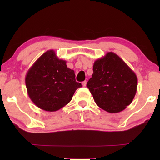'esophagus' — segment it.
<instances>
[{"label":"esophagus","mask_w":160,"mask_h":160,"mask_svg":"<svg viewBox=\"0 0 160 160\" xmlns=\"http://www.w3.org/2000/svg\"><path fill=\"white\" fill-rule=\"evenodd\" d=\"M82 85H83V86H84V87L86 86V85H87V81H84V82H82Z\"/></svg>","instance_id":"obj_1"}]
</instances>
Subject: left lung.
Returning <instances> with one entry per match:
<instances>
[{"label": "left lung", "instance_id": "left-lung-1", "mask_svg": "<svg viewBox=\"0 0 160 160\" xmlns=\"http://www.w3.org/2000/svg\"><path fill=\"white\" fill-rule=\"evenodd\" d=\"M137 86L134 71L112 52L94 62L93 73L87 84L96 104L109 113L125 109L132 102Z\"/></svg>", "mask_w": 160, "mask_h": 160}]
</instances>
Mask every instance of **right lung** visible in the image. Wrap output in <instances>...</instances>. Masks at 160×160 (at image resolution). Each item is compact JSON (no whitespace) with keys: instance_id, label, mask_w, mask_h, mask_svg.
<instances>
[{"instance_id":"right-lung-1","label":"right lung","mask_w":160,"mask_h":160,"mask_svg":"<svg viewBox=\"0 0 160 160\" xmlns=\"http://www.w3.org/2000/svg\"><path fill=\"white\" fill-rule=\"evenodd\" d=\"M73 70L60 60L54 50L43 53L28 70L25 84L30 100L38 108L56 111L71 101L74 92L82 87L76 82Z\"/></svg>"}]
</instances>
